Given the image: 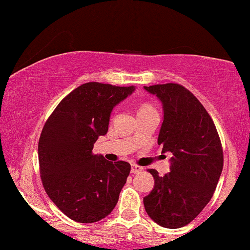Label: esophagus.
I'll use <instances>...</instances> for the list:
<instances>
[{
    "label": "esophagus",
    "instance_id": "obj_1",
    "mask_svg": "<svg viewBox=\"0 0 250 250\" xmlns=\"http://www.w3.org/2000/svg\"><path fill=\"white\" fill-rule=\"evenodd\" d=\"M143 168L141 166H138V165H135V164H133L132 165V169H131V172L133 173V174H136V173H140L141 172Z\"/></svg>",
    "mask_w": 250,
    "mask_h": 250
}]
</instances>
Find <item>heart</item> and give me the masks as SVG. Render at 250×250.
I'll return each mask as SVG.
<instances>
[{"label":"heart","mask_w":250,"mask_h":250,"mask_svg":"<svg viewBox=\"0 0 250 250\" xmlns=\"http://www.w3.org/2000/svg\"><path fill=\"white\" fill-rule=\"evenodd\" d=\"M148 108H150V107H148V105H145V107L141 108V110H142V109H148Z\"/></svg>","instance_id":"obj_1"}]
</instances>
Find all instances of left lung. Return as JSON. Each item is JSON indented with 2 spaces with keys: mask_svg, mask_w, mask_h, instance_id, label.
<instances>
[{
  "mask_svg": "<svg viewBox=\"0 0 250 250\" xmlns=\"http://www.w3.org/2000/svg\"><path fill=\"white\" fill-rule=\"evenodd\" d=\"M145 90L162 102L158 145L173 157L164 176L149 169L155 187L143 204L160 227L179 229L194 220L213 197L223 169V150L213 119L189 90L174 83Z\"/></svg>",
  "mask_w": 250,
  "mask_h": 250,
  "instance_id": "left-lung-1",
  "label": "left lung"
}]
</instances>
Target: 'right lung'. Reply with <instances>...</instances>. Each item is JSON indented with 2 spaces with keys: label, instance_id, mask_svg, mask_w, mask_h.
<instances>
[{
  "label": "right lung",
  "instance_id": "1",
  "mask_svg": "<svg viewBox=\"0 0 250 250\" xmlns=\"http://www.w3.org/2000/svg\"><path fill=\"white\" fill-rule=\"evenodd\" d=\"M90 82L70 92L54 109L41 133L39 162L47 196L80 223L108 216L117 204L131 165L93 155L94 143L108 132L112 109L134 92Z\"/></svg>",
  "mask_w": 250,
  "mask_h": 250
}]
</instances>
